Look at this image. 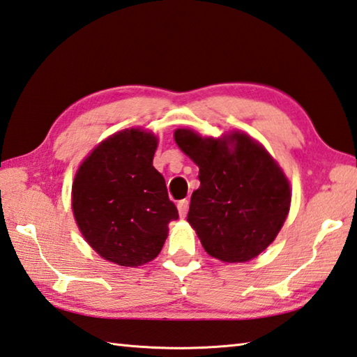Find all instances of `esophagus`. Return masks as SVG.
Segmentation results:
<instances>
[{
    "mask_svg": "<svg viewBox=\"0 0 357 357\" xmlns=\"http://www.w3.org/2000/svg\"><path fill=\"white\" fill-rule=\"evenodd\" d=\"M178 212H179L181 218H184V216L187 215V212H188V201L187 199H183L178 202Z\"/></svg>",
    "mask_w": 357,
    "mask_h": 357,
    "instance_id": "obj_1",
    "label": "esophagus"
}]
</instances>
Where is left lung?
<instances>
[{"label": "left lung", "instance_id": "obj_1", "mask_svg": "<svg viewBox=\"0 0 357 357\" xmlns=\"http://www.w3.org/2000/svg\"><path fill=\"white\" fill-rule=\"evenodd\" d=\"M174 141L199 167L187 221L206 252L226 263L260 255L280 232L291 206L283 170L261 144L240 131L201 137L174 131Z\"/></svg>", "mask_w": 357, "mask_h": 357}]
</instances>
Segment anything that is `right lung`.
<instances>
[{
    "label": "right lung",
    "mask_w": 357,
    "mask_h": 357,
    "mask_svg": "<svg viewBox=\"0 0 357 357\" xmlns=\"http://www.w3.org/2000/svg\"><path fill=\"white\" fill-rule=\"evenodd\" d=\"M158 137L139 128L109 136L75 173L73 212L82 235L105 260L136 268L155 260L178 208L153 156Z\"/></svg>",
    "instance_id": "add662e5"
}]
</instances>
